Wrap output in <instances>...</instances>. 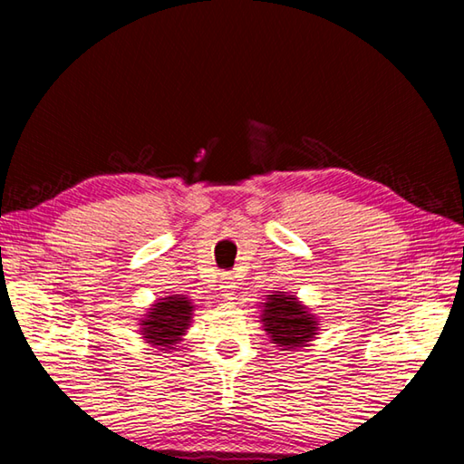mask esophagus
Returning a JSON list of instances; mask_svg holds the SVG:
<instances>
[{
	"instance_id": "1",
	"label": "esophagus",
	"mask_w": 464,
	"mask_h": 464,
	"mask_svg": "<svg viewBox=\"0 0 464 464\" xmlns=\"http://www.w3.org/2000/svg\"><path fill=\"white\" fill-rule=\"evenodd\" d=\"M221 293L225 298H233L235 293V278L231 274H223L221 276Z\"/></svg>"
}]
</instances>
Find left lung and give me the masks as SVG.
I'll list each match as a JSON object with an SVG mask.
<instances>
[{"instance_id": "left-lung-1", "label": "left lung", "mask_w": 464, "mask_h": 464, "mask_svg": "<svg viewBox=\"0 0 464 464\" xmlns=\"http://www.w3.org/2000/svg\"><path fill=\"white\" fill-rule=\"evenodd\" d=\"M264 307L262 321L266 332L270 334L274 343L282 345L285 350L295 352L296 348H303L315 335V317L309 315L295 296H288L285 293L268 295Z\"/></svg>"}]
</instances>
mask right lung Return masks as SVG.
I'll use <instances>...</instances> for the list:
<instances>
[{"mask_svg":"<svg viewBox=\"0 0 464 464\" xmlns=\"http://www.w3.org/2000/svg\"><path fill=\"white\" fill-rule=\"evenodd\" d=\"M192 303L184 295H174L160 298L153 304L147 319L143 321V337L153 345H163V350H171V345L179 342V335L190 325Z\"/></svg>","mask_w":464,"mask_h":464,"instance_id":"1","label":"right lung"}]
</instances>
